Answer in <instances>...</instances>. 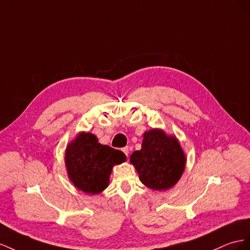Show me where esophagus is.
<instances>
[{
  "label": "esophagus",
  "instance_id": "1",
  "mask_svg": "<svg viewBox=\"0 0 250 250\" xmlns=\"http://www.w3.org/2000/svg\"><path fill=\"white\" fill-rule=\"evenodd\" d=\"M123 152L125 154V156H126V157L129 156V153H130V148H129V146H125V147H123Z\"/></svg>",
  "mask_w": 250,
  "mask_h": 250
}]
</instances>
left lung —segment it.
Here are the masks:
<instances>
[{
	"label": "left lung",
	"mask_w": 250,
	"mask_h": 250,
	"mask_svg": "<svg viewBox=\"0 0 250 250\" xmlns=\"http://www.w3.org/2000/svg\"><path fill=\"white\" fill-rule=\"evenodd\" d=\"M130 161L146 187L167 190L181 178L187 159L175 136H167L162 130L152 129L144 134L141 149L131 155Z\"/></svg>",
	"instance_id": "8db88e82"
}]
</instances>
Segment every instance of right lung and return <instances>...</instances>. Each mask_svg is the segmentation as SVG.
I'll list each match as a JSON object with an SVG mask.
<instances>
[{
    "mask_svg": "<svg viewBox=\"0 0 250 250\" xmlns=\"http://www.w3.org/2000/svg\"><path fill=\"white\" fill-rule=\"evenodd\" d=\"M125 159L119 149L101 145L95 135L83 132L70 142L65 155L69 179L75 188L90 195L108 188L113 167Z\"/></svg>",
    "mask_w": 250,
    "mask_h": 250,
    "instance_id": "obj_1",
    "label": "right lung"
}]
</instances>
